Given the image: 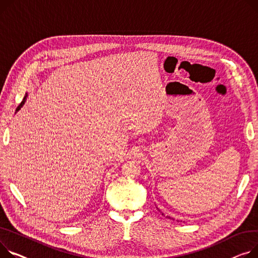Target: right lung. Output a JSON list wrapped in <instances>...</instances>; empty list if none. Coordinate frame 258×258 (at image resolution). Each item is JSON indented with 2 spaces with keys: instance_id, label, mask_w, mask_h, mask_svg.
<instances>
[{
  "instance_id": "obj_1",
  "label": "right lung",
  "mask_w": 258,
  "mask_h": 258,
  "mask_svg": "<svg viewBox=\"0 0 258 258\" xmlns=\"http://www.w3.org/2000/svg\"><path fill=\"white\" fill-rule=\"evenodd\" d=\"M27 96H28V94H26V95H25V97H24V99H23V101H22V102H21V104H20V106H19V107H17V109H16V111H19V110H20V109H21V108H22V107H23V105H24V104H25V101H26V99H27Z\"/></svg>"
}]
</instances>
